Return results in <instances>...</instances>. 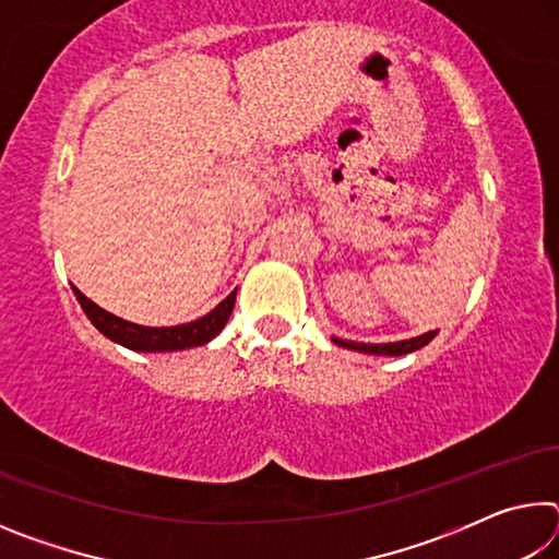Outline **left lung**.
Masks as SVG:
<instances>
[{
    "label": "left lung",
    "instance_id": "8db88e82",
    "mask_svg": "<svg viewBox=\"0 0 559 559\" xmlns=\"http://www.w3.org/2000/svg\"><path fill=\"white\" fill-rule=\"evenodd\" d=\"M437 337V330H429V333L416 335L409 340H396V343H355V340H343V337H333V343L345 347V349H355V353H365V355H384V357H402L416 353L424 345H429L431 340Z\"/></svg>",
    "mask_w": 559,
    "mask_h": 559
}]
</instances>
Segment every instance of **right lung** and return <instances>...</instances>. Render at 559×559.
Listing matches in <instances>:
<instances>
[{
    "instance_id": "obj_1",
    "label": "right lung",
    "mask_w": 559,
    "mask_h": 559,
    "mask_svg": "<svg viewBox=\"0 0 559 559\" xmlns=\"http://www.w3.org/2000/svg\"><path fill=\"white\" fill-rule=\"evenodd\" d=\"M73 293L81 302L83 313L88 316L91 323L96 325L103 335L122 347L135 349V353H177V349L206 345L210 340H214L222 333L226 323H229V316L236 302V290H234L214 310L192 320V323H182L173 328H147V325L130 323V320H122L118 316L108 313V310H103L91 298L83 296L75 286H73Z\"/></svg>"
}]
</instances>
